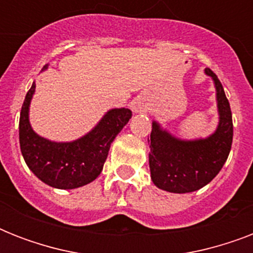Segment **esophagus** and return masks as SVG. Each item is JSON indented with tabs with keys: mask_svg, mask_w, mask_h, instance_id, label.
Returning <instances> with one entry per match:
<instances>
[{
	"mask_svg": "<svg viewBox=\"0 0 253 253\" xmlns=\"http://www.w3.org/2000/svg\"><path fill=\"white\" fill-rule=\"evenodd\" d=\"M131 109H132V113L138 114V113H144L148 109V106H147L146 101H143V99H135Z\"/></svg>",
	"mask_w": 253,
	"mask_h": 253,
	"instance_id": "34e87169",
	"label": "esophagus"
}]
</instances>
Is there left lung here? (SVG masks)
I'll use <instances>...</instances> for the list:
<instances>
[{"instance_id": "left-lung-1", "label": "left lung", "mask_w": 253, "mask_h": 253, "mask_svg": "<svg viewBox=\"0 0 253 253\" xmlns=\"http://www.w3.org/2000/svg\"><path fill=\"white\" fill-rule=\"evenodd\" d=\"M205 73L214 83L219 122L208 138L180 139L156 121L152 122L150 143L151 180L169 193H190L208 185L219 173L231 150L232 115L223 86L211 69Z\"/></svg>"}]
</instances>
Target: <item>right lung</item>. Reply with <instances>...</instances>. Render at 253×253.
<instances>
[{"label":"right lung","mask_w":253,"mask_h":253,"mask_svg":"<svg viewBox=\"0 0 253 253\" xmlns=\"http://www.w3.org/2000/svg\"><path fill=\"white\" fill-rule=\"evenodd\" d=\"M47 68L48 64L42 71ZM35 86L34 81L19 117V144L29 169L56 189H76L94 181L102 172L111 143L130 121L131 110L110 109L84 136L72 142H53L38 135L30 123V103Z\"/></svg>","instance_id":"right-lung-1"}]
</instances>
